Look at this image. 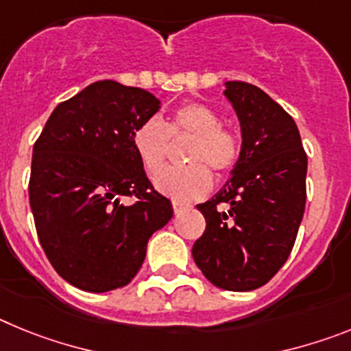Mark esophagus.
<instances>
[{
	"mask_svg": "<svg viewBox=\"0 0 351 351\" xmlns=\"http://www.w3.org/2000/svg\"><path fill=\"white\" fill-rule=\"evenodd\" d=\"M172 207H173V213L176 214H179V213H182V210L184 209H190V204H186V202H181V200H173L172 202Z\"/></svg>",
	"mask_w": 351,
	"mask_h": 351,
	"instance_id": "esophagus-1",
	"label": "esophagus"
}]
</instances>
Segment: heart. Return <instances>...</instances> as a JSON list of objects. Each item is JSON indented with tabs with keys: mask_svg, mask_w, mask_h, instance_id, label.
I'll use <instances>...</instances> for the list:
<instances>
[{
	"mask_svg": "<svg viewBox=\"0 0 351 351\" xmlns=\"http://www.w3.org/2000/svg\"><path fill=\"white\" fill-rule=\"evenodd\" d=\"M190 135L182 167H169L154 178L158 191L173 200H195L213 186V173L226 176L235 169L241 156V142L234 130L226 128L219 114L204 104H186L176 108L170 121L149 117L132 135L133 149L147 173H156L169 154L170 137Z\"/></svg>",
	"mask_w": 351,
	"mask_h": 351,
	"instance_id": "obj_1",
	"label": "heart"
}]
</instances>
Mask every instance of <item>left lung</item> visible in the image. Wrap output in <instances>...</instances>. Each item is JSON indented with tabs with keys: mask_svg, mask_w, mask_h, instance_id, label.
Wrapping results in <instances>:
<instances>
[{
	"mask_svg": "<svg viewBox=\"0 0 351 351\" xmlns=\"http://www.w3.org/2000/svg\"><path fill=\"white\" fill-rule=\"evenodd\" d=\"M225 88L241 123V156L221 190L197 206L207 225L191 255L214 287L250 291L267 283L293 247L308 156L295 121L267 93L241 80Z\"/></svg>",
	"mask_w": 351,
	"mask_h": 351,
	"instance_id": "obj_1",
	"label": "left lung"
}]
</instances>
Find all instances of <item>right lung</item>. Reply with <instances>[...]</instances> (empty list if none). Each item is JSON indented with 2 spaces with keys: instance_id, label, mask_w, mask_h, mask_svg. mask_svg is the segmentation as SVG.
I'll return each mask as SVG.
<instances>
[{
  "instance_id": "obj_1",
  "label": "right lung",
  "mask_w": 351,
  "mask_h": 351,
  "mask_svg": "<svg viewBox=\"0 0 351 351\" xmlns=\"http://www.w3.org/2000/svg\"><path fill=\"white\" fill-rule=\"evenodd\" d=\"M160 110L156 96L98 80L63 101L33 147L29 206L56 272L101 293L137 276L149 237L173 216L135 153L132 135ZM135 197L133 204L120 202Z\"/></svg>"
}]
</instances>
